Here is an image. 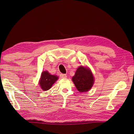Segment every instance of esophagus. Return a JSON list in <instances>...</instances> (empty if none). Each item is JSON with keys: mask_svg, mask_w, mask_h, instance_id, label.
Instances as JSON below:
<instances>
[{"mask_svg": "<svg viewBox=\"0 0 134 134\" xmlns=\"http://www.w3.org/2000/svg\"><path fill=\"white\" fill-rule=\"evenodd\" d=\"M60 77L62 78L65 79V78H67V75L66 74H60Z\"/></svg>", "mask_w": 134, "mask_h": 134, "instance_id": "esophagus-1", "label": "esophagus"}]
</instances>
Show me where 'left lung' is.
<instances>
[{
	"instance_id": "left-lung-1",
	"label": "left lung",
	"mask_w": 134,
	"mask_h": 134,
	"mask_svg": "<svg viewBox=\"0 0 134 134\" xmlns=\"http://www.w3.org/2000/svg\"><path fill=\"white\" fill-rule=\"evenodd\" d=\"M72 80L79 92L90 91L94 82L91 70L88 68L83 66H80L77 69Z\"/></svg>"
}]
</instances>
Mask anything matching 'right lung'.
Instances as JSON below:
<instances>
[{"label":"right lung","instance_id":"obj_1","mask_svg":"<svg viewBox=\"0 0 134 134\" xmlns=\"http://www.w3.org/2000/svg\"><path fill=\"white\" fill-rule=\"evenodd\" d=\"M58 78V76L51 75L47 71H44L41 73L39 84L43 91H46L50 90Z\"/></svg>","mask_w":134,"mask_h":134}]
</instances>
